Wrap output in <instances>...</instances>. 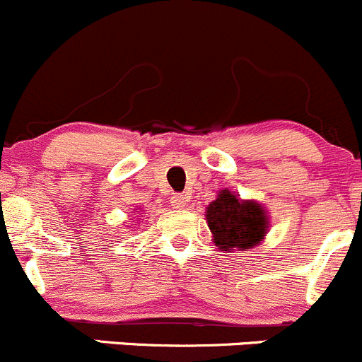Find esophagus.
<instances>
[{"mask_svg": "<svg viewBox=\"0 0 362 362\" xmlns=\"http://www.w3.org/2000/svg\"><path fill=\"white\" fill-rule=\"evenodd\" d=\"M186 202H188V199H186L185 195H174L173 199H170V204H173L176 209H182V207L186 206Z\"/></svg>", "mask_w": 362, "mask_h": 362, "instance_id": "34e87169", "label": "esophagus"}]
</instances>
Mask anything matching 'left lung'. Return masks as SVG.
Returning a JSON list of instances; mask_svg holds the SVG:
<instances>
[{
    "label": "left lung",
    "instance_id": "left-lung-1",
    "mask_svg": "<svg viewBox=\"0 0 362 362\" xmlns=\"http://www.w3.org/2000/svg\"><path fill=\"white\" fill-rule=\"evenodd\" d=\"M207 227L220 252L250 250L267 234V213L253 200H241L230 189H221L206 209Z\"/></svg>",
    "mask_w": 362,
    "mask_h": 362
}]
</instances>
